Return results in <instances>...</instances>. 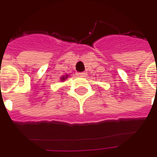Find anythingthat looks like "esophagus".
<instances>
[{
	"label": "esophagus",
	"mask_w": 157,
	"mask_h": 157,
	"mask_svg": "<svg viewBox=\"0 0 157 157\" xmlns=\"http://www.w3.org/2000/svg\"><path fill=\"white\" fill-rule=\"evenodd\" d=\"M78 75L81 77H84L86 75V72H80V73H78Z\"/></svg>",
	"instance_id": "34e87169"
}]
</instances>
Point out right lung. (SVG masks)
<instances>
[{
    "label": "right lung",
    "mask_w": 157,
    "mask_h": 157,
    "mask_svg": "<svg viewBox=\"0 0 157 157\" xmlns=\"http://www.w3.org/2000/svg\"><path fill=\"white\" fill-rule=\"evenodd\" d=\"M68 77H69V75H62L61 77H60V81H61V82H64V81H65V80L68 78Z\"/></svg>",
    "instance_id": "add662e5"
}]
</instances>
